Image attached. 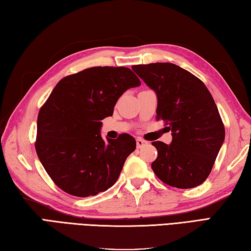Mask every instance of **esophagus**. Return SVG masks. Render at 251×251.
Instances as JSON below:
<instances>
[{
	"label": "esophagus",
	"mask_w": 251,
	"mask_h": 251,
	"mask_svg": "<svg viewBox=\"0 0 251 251\" xmlns=\"http://www.w3.org/2000/svg\"><path fill=\"white\" fill-rule=\"evenodd\" d=\"M148 144H149V142H146V141L142 140V139H136V146H138V149L144 148V146L148 145Z\"/></svg>",
	"instance_id": "34e87169"
}]
</instances>
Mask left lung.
<instances>
[{"instance_id":"left-lung-1","label":"left lung","mask_w":251,"mask_h":251,"mask_svg":"<svg viewBox=\"0 0 251 251\" xmlns=\"http://www.w3.org/2000/svg\"><path fill=\"white\" fill-rule=\"evenodd\" d=\"M132 70L155 92L156 118L172 131V143L153 142L157 158L152 169L168 186L189 189L203 183L225 140V129L209 89L173 63L133 65Z\"/></svg>"}]
</instances>
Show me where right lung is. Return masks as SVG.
Returning a JSON list of instances; mask_svg holds the SVG:
<instances>
[{
    "label": "right lung",
    "instance_id": "right-lung-1",
    "mask_svg": "<svg viewBox=\"0 0 251 251\" xmlns=\"http://www.w3.org/2000/svg\"><path fill=\"white\" fill-rule=\"evenodd\" d=\"M140 85L124 67L89 68L55 85L38 115L36 152L60 189L86 198L116 183L136 142L129 134L105 141L101 120L112 116L122 94Z\"/></svg>",
    "mask_w": 251,
    "mask_h": 251
}]
</instances>
